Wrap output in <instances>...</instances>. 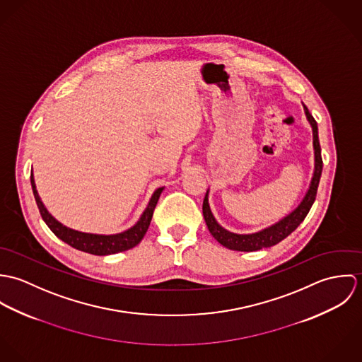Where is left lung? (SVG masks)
<instances>
[{
  "instance_id": "left-lung-1",
  "label": "left lung",
  "mask_w": 362,
  "mask_h": 362,
  "mask_svg": "<svg viewBox=\"0 0 362 362\" xmlns=\"http://www.w3.org/2000/svg\"><path fill=\"white\" fill-rule=\"evenodd\" d=\"M304 105V111L307 115V119L310 122V128H312V144H313V158H315V164H313V174H312V180H310V188L304 197V199L301 201V204L296 207L290 214H287L286 217H283L281 220H279L277 223L257 231V233H251V234H237V233H231L228 230H226L224 227H221L218 224V221L214 218L211 209L209 206V189H207L205 199H204V217L206 221L207 228L210 231V234L214 237V240L217 243H220L223 247L233 250V251H243V252H252V251H259L262 248H269L273 247L276 244H279L280 241H283L286 237H288L307 217L310 207L315 202L316 198V191H317V185H319V180L322 175V157H320V145H319V138H317V124L313 119V117L310 115L308 108L305 104Z\"/></svg>"
}]
</instances>
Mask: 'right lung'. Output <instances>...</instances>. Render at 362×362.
<instances>
[{
	"mask_svg": "<svg viewBox=\"0 0 362 362\" xmlns=\"http://www.w3.org/2000/svg\"><path fill=\"white\" fill-rule=\"evenodd\" d=\"M30 182H32V189H33V195L36 199L37 207L40 210L42 218L45 220V223L49 226V228L52 233L62 240L64 243H66L68 245H71L75 250L92 254V255H112V254H118V252H124L128 251L134 247H136L144 235L146 234L151 221H152V216H153V210H155L157 201L160 198V194L163 192L164 187L157 188L148 206L144 210L142 216L139 217V220L128 230L122 231V233H117V234H92V233H82L78 230H72L66 226H64L62 223H59L57 218H54L52 214L49 213V210L43 205L39 192L36 189V184H35V178H33V173L30 175Z\"/></svg>",
	"mask_w": 362,
	"mask_h": 362,
	"instance_id": "obj_1",
	"label": "right lung"
}]
</instances>
